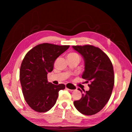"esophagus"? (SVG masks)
Listing matches in <instances>:
<instances>
[{
    "mask_svg": "<svg viewBox=\"0 0 132 132\" xmlns=\"http://www.w3.org/2000/svg\"><path fill=\"white\" fill-rule=\"evenodd\" d=\"M65 88L70 90H73L76 89V87L74 86L70 83H68L65 84Z\"/></svg>",
    "mask_w": 132,
    "mask_h": 132,
    "instance_id": "34e87169",
    "label": "esophagus"
}]
</instances>
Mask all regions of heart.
Instances as JSON below:
<instances>
[{"label": "heart", "mask_w": 132, "mask_h": 132, "mask_svg": "<svg viewBox=\"0 0 132 132\" xmlns=\"http://www.w3.org/2000/svg\"><path fill=\"white\" fill-rule=\"evenodd\" d=\"M79 56L77 53L71 52L68 54V56Z\"/></svg>", "instance_id": "obj_1"}]
</instances>
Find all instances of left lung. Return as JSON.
Listing matches in <instances>:
<instances>
[{"instance_id": "obj_1", "label": "left lung", "mask_w": 132, "mask_h": 132, "mask_svg": "<svg viewBox=\"0 0 132 132\" xmlns=\"http://www.w3.org/2000/svg\"><path fill=\"white\" fill-rule=\"evenodd\" d=\"M85 60L82 78L90 82L89 90L84 91L81 99L74 101L77 110L86 116L98 113L110 100L114 84L112 63L107 55L98 47L90 45L73 46ZM81 92L82 90L78 88Z\"/></svg>"}]
</instances>
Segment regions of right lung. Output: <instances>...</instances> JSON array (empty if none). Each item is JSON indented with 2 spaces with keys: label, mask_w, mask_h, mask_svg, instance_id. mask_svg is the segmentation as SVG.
Wrapping results in <instances>:
<instances>
[{
  "label": "right lung",
  "mask_w": 132,
  "mask_h": 132,
  "mask_svg": "<svg viewBox=\"0 0 132 132\" xmlns=\"http://www.w3.org/2000/svg\"><path fill=\"white\" fill-rule=\"evenodd\" d=\"M70 45L43 43L34 46L25 55L20 68V81L24 99L32 110L43 113L55 104L59 91L64 84L47 81V74L52 72L55 60Z\"/></svg>",
  "instance_id": "right-lung-1"
}]
</instances>
